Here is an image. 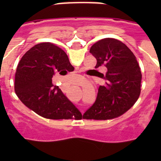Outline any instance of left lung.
I'll list each match as a JSON object with an SVG mask.
<instances>
[{
  "label": "left lung",
  "mask_w": 161,
  "mask_h": 161,
  "mask_svg": "<svg viewBox=\"0 0 161 161\" xmlns=\"http://www.w3.org/2000/svg\"><path fill=\"white\" fill-rule=\"evenodd\" d=\"M89 52L97 59L95 68L104 66L107 72H99L106 85L99 87L96 102L83 119L107 120L119 117L134 106L140 94L142 74L136 57L126 44L111 38L95 42Z\"/></svg>",
  "instance_id": "8db88e82"
}]
</instances>
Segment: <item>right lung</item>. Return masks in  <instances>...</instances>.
I'll return each mask as SVG.
<instances>
[{"label":"right lung","mask_w":161,"mask_h":161,"mask_svg":"<svg viewBox=\"0 0 161 161\" xmlns=\"http://www.w3.org/2000/svg\"><path fill=\"white\" fill-rule=\"evenodd\" d=\"M74 68L63 50L51 42L31 47L20 60L14 90L21 102L42 117L50 119H80L81 113L57 86L52 84L56 72L66 74Z\"/></svg>","instance_id":"1"}]
</instances>
